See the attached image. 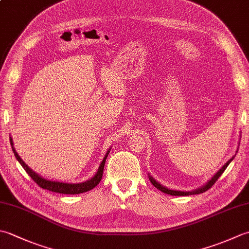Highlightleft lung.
<instances>
[{"instance_id": "obj_1", "label": "left lung", "mask_w": 249, "mask_h": 249, "mask_svg": "<svg viewBox=\"0 0 249 249\" xmlns=\"http://www.w3.org/2000/svg\"><path fill=\"white\" fill-rule=\"evenodd\" d=\"M240 144V143H239ZM236 153H237V151H236ZM233 158H234V156L232 157V158H230V160L227 161L225 165L221 167L219 170L216 172L214 176L211 178V179H209L208 182H206V184H204L203 186H201V187H199V188H197V189H194V190H192V192H181V190H176V189H170V188H167V187H165V186H162V185L160 184V183H158L156 179L153 178L152 176H150L149 174V179L151 181V183L154 185V186L157 188V189H160V192H162V193H165V194H167V195H171V196H190V195H198V194H202V193H204V192H206V190L208 189H210L211 187L213 186V185L215 184V182L217 181L218 179V178L221 176V174H223V172L226 170V168L229 166V163L233 160Z\"/></svg>"}]
</instances>
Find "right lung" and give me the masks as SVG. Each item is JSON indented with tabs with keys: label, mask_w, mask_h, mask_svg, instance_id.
<instances>
[{
	"label": "right lung",
	"mask_w": 249,
	"mask_h": 249,
	"mask_svg": "<svg viewBox=\"0 0 249 249\" xmlns=\"http://www.w3.org/2000/svg\"><path fill=\"white\" fill-rule=\"evenodd\" d=\"M9 141H10V145H12L13 152H14L16 158H17V160L20 162V165L23 167L26 173H28L32 178H33V181L38 184V186H40L44 189L49 190V192L66 194V195L82 194V193H86V192H89V190L93 189L95 186H97V184L100 182V179H102V178H103L105 162H106V160H107V156L111 150V147H110V149L107 151V153H106L104 160H102V162H100V165L98 167V170L96 171V173L94 174L93 178H91L89 179H88V181L82 182V183H65V182H59V181H51V179L45 178L41 176H39L38 173H36L35 171L32 170V169L28 165H26V163L22 160H21V157L18 155V153L16 152L12 137H9Z\"/></svg>",
	"instance_id": "1"
}]
</instances>
